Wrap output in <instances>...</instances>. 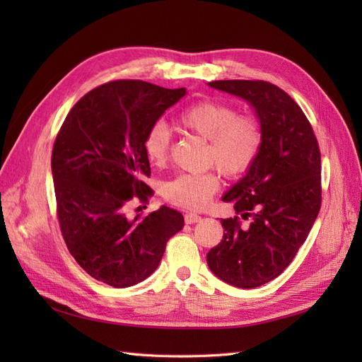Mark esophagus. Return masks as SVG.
I'll use <instances>...</instances> for the list:
<instances>
[{
    "mask_svg": "<svg viewBox=\"0 0 362 362\" xmlns=\"http://www.w3.org/2000/svg\"><path fill=\"white\" fill-rule=\"evenodd\" d=\"M184 221H185V223H187V225H193V223L201 221V216H198L196 213H187V214L184 216Z\"/></svg>",
    "mask_w": 362,
    "mask_h": 362,
    "instance_id": "obj_1",
    "label": "esophagus"
}]
</instances>
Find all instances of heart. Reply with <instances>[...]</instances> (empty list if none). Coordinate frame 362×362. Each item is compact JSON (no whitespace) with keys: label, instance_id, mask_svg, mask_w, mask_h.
Returning a JSON list of instances; mask_svg holds the SVG:
<instances>
[{"label":"heart","instance_id":"1","mask_svg":"<svg viewBox=\"0 0 362 362\" xmlns=\"http://www.w3.org/2000/svg\"><path fill=\"white\" fill-rule=\"evenodd\" d=\"M177 122L185 133L206 140L204 164L226 178L243 177L257 163L264 145V127L255 115L240 113L235 105L202 100L185 107ZM170 133L163 124L152 125L144 139V152L154 168L166 166L170 156ZM221 189L217 172L182 173L163 184L168 202L187 210H201Z\"/></svg>","mask_w":362,"mask_h":362}]
</instances>
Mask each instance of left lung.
I'll return each mask as SVG.
<instances>
[{"label": "left lung", "instance_id": "obj_1", "mask_svg": "<svg viewBox=\"0 0 362 362\" xmlns=\"http://www.w3.org/2000/svg\"><path fill=\"white\" fill-rule=\"evenodd\" d=\"M243 98L264 127V145L246 177L225 196L237 216L222 218V242L206 254L216 276L240 288L278 278L305 243L322 206L319 141L302 108L262 80L208 83ZM249 220L243 226L238 216Z\"/></svg>", "mask_w": 362, "mask_h": 362}]
</instances>
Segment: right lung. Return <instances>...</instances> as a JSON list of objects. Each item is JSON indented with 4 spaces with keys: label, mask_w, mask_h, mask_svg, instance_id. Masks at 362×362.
I'll list each match as a JSON object with an SVG mask.
<instances>
[{
    "label": "right lung",
    "mask_w": 362,
    "mask_h": 362,
    "mask_svg": "<svg viewBox=\"0 0 362 362\" xmlns=\"http://www.w3.org/2000/svg\"><path fill=\"white\" fill-rule=\"evenodd\" d=\"M185 89L141 80L108 81L87 92L54 141L51 169L60 231L71 255L96 281L131 287L154 272L184 217L169 206L127 216L154 192L144 139Z\"/></svg>",
    "instance_id": "obj_1"
}]
</instances>
